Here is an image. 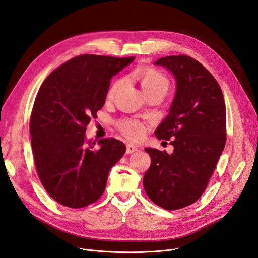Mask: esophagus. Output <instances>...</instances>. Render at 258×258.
<instances>
[{
  "label": "esophagus",
  "mask_w": 258,
  "mask_h": 258,
  "mask_svg": "<svg viewBox=\"0 0 258 258\" xmlns=\"http://www.w3.org/2000/svg\"><path fill=\"white\" fill-rule=\"evenodd\" d=\"M137 150H138L137 146H135L133 144H128L127 145V149H126V153L127 154H133V153H136Z\"/></svg>",
  "instance_id": "34e87169"
}]
</instances>
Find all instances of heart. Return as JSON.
Returning a JSON list of instances; mask_svg holds the SVG:
<instances>
[{
  "mask_svg": "<svg viewBox=\"0 0 258 258\" xmlns=\"http://www.w3.org/2000/svg\"><path fill=\"white\" fill-rule=\"evenodd\" d=\"M139 77L141 78L142 86H143L144 91L147 95L157 91H163L166 93L168 90V85H170V83H168L167 78L156 69L147 68V69L142 70V72H140L139 74ZM121 84H122L121 79H117L116 81H114L108 93L109 98H113L115 94L118 92ZM117 127L127 138L133 139V140L141 138L145 132L144 123H142L141 121L136 119L119 120L117 122Z\"/></svg>",
  "mask_w": 258,
  "mask_h": 258,
  "instance_id": "1",
  "label": "heart"
}]
</instances>
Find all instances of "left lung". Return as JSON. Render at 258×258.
I'll return each instance as SVG.
<instances>
[{
	"mask_svg": "<svg viewBox=\"0 0 258 258\" xmlns=\"http://www.w3.org/2000/svg\"><path fill=\"white\" fill-rule=\"evenodd\" d=\"M171 70L176 94L168 115L156 129L170 141L173 154L145 148L152 158L144 175L147 197L156 205L176 210L197 202L206 190L226 142V109L217 80L188 55L159 58Z\"/></svg>",
	"mask_w": 258,
	"mask_h": 258,
	"instance_id": "left-lung-1",
	"label": "left lung"
}]
</instances>
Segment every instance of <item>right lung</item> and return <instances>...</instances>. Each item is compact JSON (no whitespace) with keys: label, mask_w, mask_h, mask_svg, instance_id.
<instances>
[{"label":"right lung","mask_w":258,"mask_h":258,"mask_svg":"<svg viewBox=\"0 0 258 258\" xmlns=\"http://www.w3.org/2000/svg\"><path fill=\"white\" fill-rule=\"evenodd\" d=\"M135 56H76L47 77L35 99L30 133L43 188L60 205L82 208L104 192L111 167L126 152L116 139L85 141L92 117L104 104L113 76Z\"/></svg>","instance_id":"right-lung-1"}]
</instances>
